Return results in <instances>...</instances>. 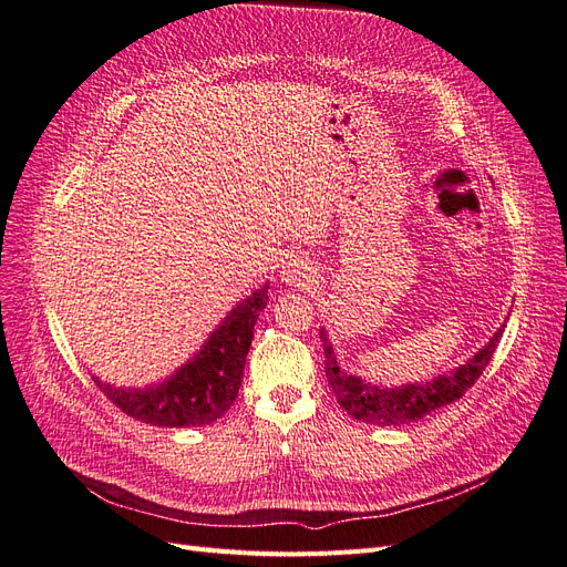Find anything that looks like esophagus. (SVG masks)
<instances>
[{"mask_svg":"<svg viewBox=\"0 0 567 567\" xmlns=\"http://www.w3.org/2000/svg\"><path fill=\"white\" fill-rule=\"evenodd\" d=\"M315 267H310L305 260H290L284 269V281L288 286H307L315 281Z\"/></svg>","mask_w":567,"mask_h":567,"instance_id":"esophagus-1","label":"esophagus"}]
</instances>
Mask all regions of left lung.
Listing matches in <instances>:
<instances>
[{
    "instance_id": "left-lung-1",
    "label": "left lung",
    "mask_w": 567,
    "mask_h": 567,
    "mask_svg": "<svg viewBox=\"0 0 567 567\" xmlns=\"http://www.w3.org/2000/svg\"><path fill=\"white\" fill-rule=\"evenodd\" d=\"M504 326L506 323H502V329H496L487 346L480 348L466 364L456 367L450 373L435 375L433 381L409 383L402 388L371 385L359 379V375L342 371L338 367L329 336H326V329H321L319 333L323 340V371L331 390L336 392L338 404L352 419L373 425H406L421 421L423 416L433 414V411L463 398V392L480 379V373L489 364V359L502 340Z\"/></svg>"
}]
</instances>
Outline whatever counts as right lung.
Here are the masks:
<instances>
[{"instance_id": "obj_1", "label": "right lung", "mask_w": 567, "mask_h": 567, "mask_svg": "<svg viewBox=\"0 0 567 567\" xmlns=\"http://www.w3.org/2000/svg\"><path fill=\"white\" fill-rule=\"evenodd\" d=\"M267 288L265 284L238 302L205 340V346L163 383L115 388L99 381L96 375L94 383L120 411L142 423L192 427L217 421L227 414L241 388L255 321L269 300Z\"/></svg>"}]
</instances>
